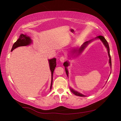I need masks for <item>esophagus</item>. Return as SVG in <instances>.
<instances>
[{"mask_svg":"<svg viewBox=\"0 0 121 121\" xmlns=\"http://www.w3.org/2000/svg\"><path fill=\"white\" fill-rule=\"evenodd\" d=\"M65 59H66V58H65V56H62L60 58V62L61 63H64V62L65 61Z\"/></svg>","mask_w":121,"mask_h":121,"instance_id":"1","label":"esophagus"}]
</instances>
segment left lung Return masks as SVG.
<instances>
[{"instance_id":"left-lung-1","label":"left lung","mask_w":121,"mask_h":121,"mask_svg":"<svg viewBox=\"0 0 121 121\" xmlns=\"http://www.w3.org/2000/svg\"><path fill=\"white\" fill-rule=\"evenodd\" d=\"M96 39H100L101 42L103 43L104 45V46L105 47V48H107V51H108V56H109V66H110L111 68L112 69V61H111V56H110V53H109V45H108V44L107 42V40H106V39L104 38V36H97V37L95 38V39H91L90 40H89V41H86L85 42H84L83 44L81 45V46L80 47V48H74L72 50V53H73V54L74 53H78V54H80L82 52H83V51L84 50V49H85L86 47H87V46L92 41H93L94 40H96ZM69 62L67 60L66 61H65V63H64V65L65 66V73H66L67 74V75L68 76V73H69V72H68V67L69 66ZM111 75V74H110ZM69 88H70V90L71 91V92L73 93L75 95H76L77 96H86V95H84L82 94V93H80L79 92H78V91H77L73 89L71 87H69Z\"/></svg>"}]
</instances>
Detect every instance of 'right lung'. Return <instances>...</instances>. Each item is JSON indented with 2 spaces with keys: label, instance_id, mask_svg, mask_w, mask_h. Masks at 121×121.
I'll return each instance as SVG.
<instances>
[{
  "label": "right lung",
  "instance_id": "add662e5",
  "mask_svg": "<svg viewBox=\"0 0 121 121\" xmlns=\"http://www.w3.org/2000/svg\"><path fill=\"white\" fill-rule=\"evenodd\" d=\"M32 43V40H31V38L29 37V36H28L26 34L24 35L23 34H21L20 36L19 39H18L17 40V41L13 44L12 50H11V52H13L14 49H16L18 47L28 46L31 44ZM56 58H53L52 59L48 60L49 68L51 71V73H52V82H51V85L50 87V90L52 89V87L53 73L54 70V69L56 65Z\"/></svg>",
  "mask_w": 121,
  "mask_h": 121
}]
</instances>
